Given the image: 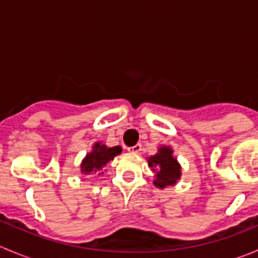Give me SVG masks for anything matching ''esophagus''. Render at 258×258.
Instances as JSON below:
<instances>
[{
  "label": "esophagus",
  "instance_id": "34e87169",
  "mask_svg": "<svg viewBox=\"0 0 258 258\" xmlns=\"http://www.w3.org/2000/svg\"><path fill=\"white\" fill-rule=\"evenodd\" d=\"M141 150H142L141 145H135L132 146V147H127V151H128L130 153H139Z\"/></svg>",
  "mask_w": 258,
  "mask_h": 258
}]
</instances>
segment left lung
<instances>
[{
	"instance_id": "left-lung-1",
	"label": "left lung",
	"mask_w": 258,
	"mask_h": 258,
	"mask_svg": "<svg viewBox=\"0 0 258 258\" xmlns=\"http://www.w3.org/2000/svg\"><path fill=\"white\" fill-rule=\"evenodd\" d=\"M172 153L170 146H161L156 155L148 157V166L155 172L153 184L158 188L176 184L181 177V166Z\"/></svg>"
}]
</instances>
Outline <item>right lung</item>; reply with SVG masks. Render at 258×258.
<instances>
[{
	"label": "right lung",
	"mask_w": 258,
	"mask_h": 258,
	"mask_svg": "<svg viewBox=\"0 0 258 258\" xmlns=\"http://www.w3.org/2000/svg\"><path fill=\"white\" fill-rule=\"evenodd\" d=\"M122 148L119 146L107 147L106 145H101V142L93 145L92 151L86 155V157L81 163V172L88 175L92 172H98L102 170L103 166L112 161L117 155H119Z\"/></svg>",
	"instance_id": "obj_1"
}]
</instances>
